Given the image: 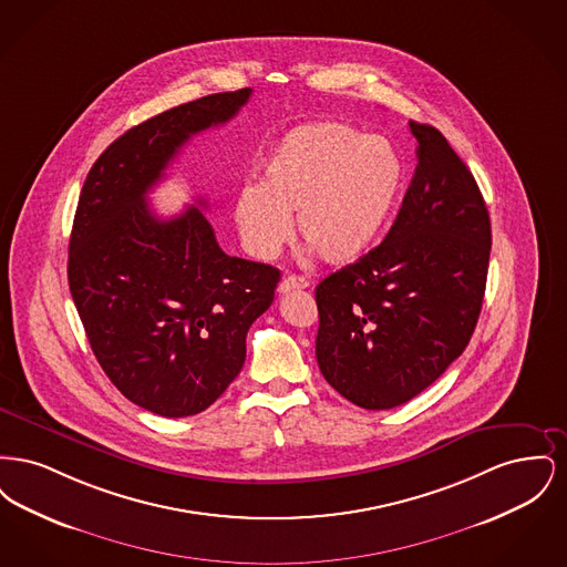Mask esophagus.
Instances as JSON below:
<instances>
[{
	"label": "esophagus",
	"mask_w": 567,
	"mask_h": 567,
	"mask_svg": "<svg viewBox=\"0 0 567 567\" xmlns=\"http://www.w3.org/2000/svg\"><path fill=\"white\" fill-rule=\"evenodd\" d=\"M310 282L303 278V276H297V274H289L280 280L278 285V293H291V291H301L306 289Z\"/></svg>",
	"instance_id": "obj_1"
}]
</instances>
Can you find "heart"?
<instances>
[{"label":"heart","instance_id":"b5f03b06","mask_svg":"<svg viewBox=\"0 0 567 567\" xmlns=\"http://www.w3.org/2000/svg\"><path fill=\"white\" fill-rule=\"evenodd\" d=\"M398 148L342 123L301 125L261 165L259 187H246L234 216L244 246L271 259L297 231L327 264L365 255L395 208L404 185Z\"/></svg>","mask_w":567,"mask_h":567}]
</instances>
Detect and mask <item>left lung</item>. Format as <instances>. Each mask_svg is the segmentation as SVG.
Wrapping results in <instances>:
<instances>
[{"instance_id":"8db88e82","label":"left lung","mask_w":567,"mask_h":567,"mask_svg":"<svg viewBox=\"0 0 567 567\" xmlns=\"http://www.w3.org/2000/svg\"><path fill=\"white\" fill-rule=\"evenodd\" d=\"M416 167L374 250L317 287V361L365 410L425 391L465 351L485 297L491 220L467 165L432 125L410 121Z\"/></svg>"}]
</instances>
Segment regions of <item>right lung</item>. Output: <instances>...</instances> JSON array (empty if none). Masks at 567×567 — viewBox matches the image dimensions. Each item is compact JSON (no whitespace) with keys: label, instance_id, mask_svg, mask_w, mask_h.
<instances>
[{"label":"right lung","instance_id":"right-lung-1","mask_svg":"<svg viewBox=\"0 0 567 567\" xmlns=\"http://www.w3.org/2000/svg\"><path fill=\"white\" fill-rule=\"evenodd\" d=\"M250 93L206 95L125 132L93 163L74 216L68 280L89 344L130 402L167 419L206 410L240 374L280 271L225 255L195 206L153 215L146 193L190 135L234 118Z\"/></svg>","mask_w":567,"mask_h":567}]
</instances>
